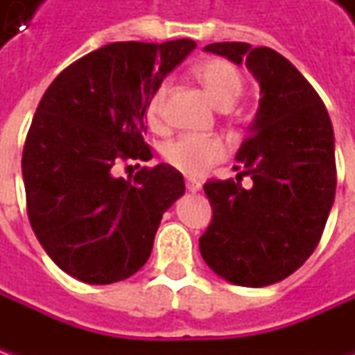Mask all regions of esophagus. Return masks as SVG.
Masks as SVG:
<instances>
[{
    "label": "esophagus",
    "instance_id": "34e87169",
    "mask_svg": "<svg viewBox=\"0 0 355 355\" xmlns=\"http://www.w3.org/2000/svg\"><path fill=\"white\" fill-rule=\"evenodd\" d=\"M185 187L191 191V193H196V191H199L201 189V182H198V180H191V178H187L185 180Z\"/></svg>",
    "mask_w": 355,
    "mask_h": 355
}]
</instances>
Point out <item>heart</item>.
I'll return each instance as SVG.
<instances>
[{
  "mask_svg": "<svg viewBox=\"0 0 355 355\" xmlns=\"http://www.w3.org/2000/svg\"><path fill=\"white\" fill-rule=\"evenodd\" d=\"M193 75L205 87L207 94L211 96L213 103L219 108H231L243 92V76L231 62L223 61V59L201 61L193 69ZM166 90H168V85L162 83L148 101L146 116L152 124H156L159 120ZM162 156L171 168H175L189 178H199L209 170L213 164L223 159L225 146L219 138L184 134V136H178L175 140L166 144L162 150Z\"/></svg>",
  "mask_w": 355,
  "mask_h": 355,
  "instance_id": "b5f03b06",
  "label": "heart"
}]
</instances>
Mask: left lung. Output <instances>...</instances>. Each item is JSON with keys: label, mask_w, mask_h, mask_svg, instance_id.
Segmentation results:
<instances>
[{"label": "left lung", "mask_w": 355, "mask_h": 355, "mask_svg": "<svg viewBox=\"0 0 355 355\" xmlns=\"http://www.w3.org/2000/svg\"><path fill=\"white\" fill-rule=\"evenodd\" d=\"M251 71L259 110L235 159V180L203 185L213 209L199 251L213 272L239 286H268L306 263L322 237L336 193L334 130L328 110L288 59L249 43H211ZM239 175H251L245 190Z\"/></svg>", "instance_id": "left-lung-1"}]
</instances>
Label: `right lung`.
I'll list each match as a JSON object with an SVG mask.
<instances>
[{"instance_id": "obj_1", "label": "right lung", "mask_w": 355, "mask_h": 355, "mask_svg": "<svg viewBox=\"0 0 355 355\" xmlns=\"http://www.w3.org/2000/svg\"><path fill=\"white\" fill-rule=\"evenodd\" d=\"M198 47L191 39L110 43L67 67L45 90L23 148L21 171L35 235L53 263L87 284L138 272L162 215L185 193L170 164L116 178L120 159H152L146 106Z\"/></svg>"}]
</instances>
